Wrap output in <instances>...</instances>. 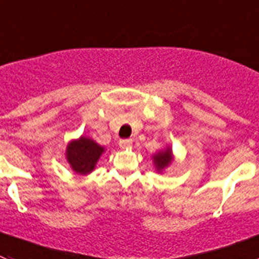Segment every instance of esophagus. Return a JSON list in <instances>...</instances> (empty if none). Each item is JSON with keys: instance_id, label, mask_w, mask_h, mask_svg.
I'll list each match as a JSON object with an SVG mask.
<instances>
[{"instance_id": "34e87169", "label": "esophagus", "mask_w": 259, "mask_h": 259, "mask_svg": "<svg viewBox=\"0 0 259 259\" xmlns=\"http://www.w3.org/2000/svg\"><path fill=\"white\" fill-rule=\"evenodd\" d=\"M118 146L121 148H130L133 146V141L132 139H122V141L118 142Z\"/></svg>"}]
</instances>
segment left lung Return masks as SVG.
Returning <instances> with one entry per match:
<instances>
[{
    "label": "left lung",
    "instance_id": "left-lung-1",
    "mask_svg": "<svg viewBox=\"0 0 259 259\" xmlns=\"http://www.w3.org/2000/svg\"><path fill=\"white\" fill-rule=\"evenodd\" d=\"M152 161L155 165V169L157 173H162L171 162L174 161V155L171 151V147L166 146L164 150L158 151L155 155H152Z\"/></svg>",
    "mask_w": 259,
    "mask_h": 259
}]
</instances>
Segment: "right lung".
<instances>
[{
    "label": "right lung",
    "mask_w": 259,
    "mask_h": 259,
    "mask_svg": "<svg viewBox=\"0 0 259 259\" xmlns=\"http://www.w3.org/2000/svg\"><path fill=\"white\" fill-rule=\"evenodd\" d=\"M103 153L104 147L92 138L81 135L80 138L72 139L67 144L66 158L74 173L86 176L95 169L97 162Z\"/></svg>",
    "instance_id": "right-lung-1"
}]
</instances>
